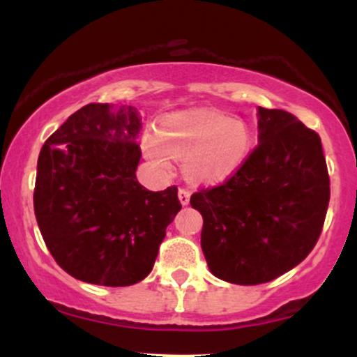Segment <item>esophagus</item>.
Here are the masks:
<instances>
[{
	"label": "esophagus",
	"mask_w": 357,
	"mask_h": 357,
	"mask_svg": "<svg viewBox=\"0 0 357 357\" xmlns=\"http://www.w3.org/2000/svg\"><path fill=\"white\" fill-rule=\"evenodd\" d=\"M178 196H179V203L183 204V206H186L188 203H190V198H191V192L188 191V190H179V192H178Z\"/></svg>",
	"instance_id": "1"
}]
</instances>
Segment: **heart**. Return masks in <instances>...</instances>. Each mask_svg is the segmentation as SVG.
Returning a JSON list of instances; mask_svg holds the SVG:
<instances>
[{
    "label": "heart",
    "mask_w": 357,
    "mask_h": 357,
    "mask_svg": "<svg viewBox=\"0 0 357 357\" xmlns=\"http://www.w3.org/2000/svg\"><path fill=\"white\" fill-rule=\"evenodd\" d=\"M255 137L243 119L218 110H188L165 116L154 132L142 137L151 162L171 169L183 159L186 178L198 184H220L235 176L252 155Z\"/></svg>",
    "instance_id": "heart-1"
}]
</instances>
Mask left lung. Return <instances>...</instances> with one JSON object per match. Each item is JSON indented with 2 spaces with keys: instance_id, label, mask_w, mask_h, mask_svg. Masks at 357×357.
Instances as JSON below:
<instances>
[{
  "instance_id": "left-lung-1",
  "label": "left lung",
  "mask_w": 357,
  "mask_h": 357,
  "mask_svg": "<svg viewBox=\"0 0 357 357\" xmlns=\"http://www.w3.org/2000/svg\"><path fill=\"white\" fill-rule=\"evenodd\" d=\"M257 119L258 146L245 166L190 199L203 215L208 268L238 285L297 267L321 235L331 196L321 137L285 110L257 107Z\"/></svg>"
}]
</instances>
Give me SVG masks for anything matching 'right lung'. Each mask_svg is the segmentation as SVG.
<instances>
[{
    "label": "right lung",
    "mask_w": 357,
    "mask_h": 357,
    "mask_svg": "<svg viewBox=\"0 0 357 357\" xmlns=\"http://www.w3.org/2000/svg\"><path fill=\"white\" fill-rule=\"evenodd\" d=\"M141 121L132 105L89 104L40 151L35 216L56 264L77 280H144L181 210L176 186L149 191L137 181Z\"/></svg>",
    "instance_id": "right-lung-1"
}]
</instances>
